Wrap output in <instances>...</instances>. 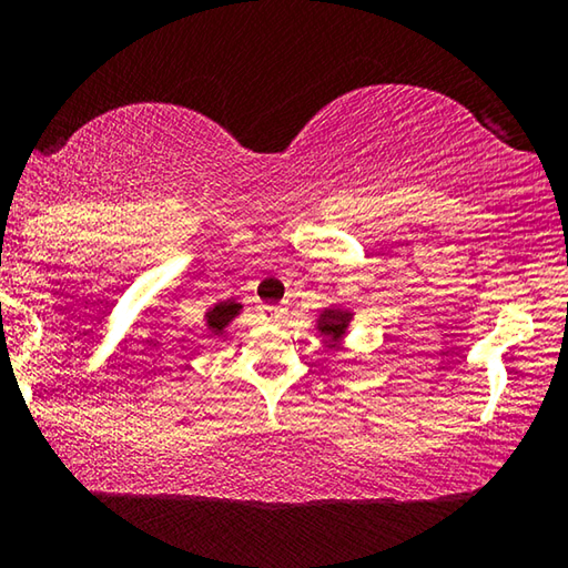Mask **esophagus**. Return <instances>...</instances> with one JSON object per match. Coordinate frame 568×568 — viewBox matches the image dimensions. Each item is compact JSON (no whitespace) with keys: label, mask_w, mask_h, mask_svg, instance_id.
Masks as SVG:
<instances>
[{"label":"esophagus","mask_w":568,"mask_h":568,"mask_svg":"<svg viewBox=\"0 0 568 568\" xmlns=\"http://www.w3.org/2000/svg\"><path fill=\"white\" fill-rule=\"evenodd\" d=\"M263 313H265L267 321H275V323H277V321H283L285 307H283V305H265Z\"/></svg>","instance_id":"1"}]
</instances>
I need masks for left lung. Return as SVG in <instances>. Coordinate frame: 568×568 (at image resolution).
<instances>
[{
	"mask_svg": "<svg viewBox=\"0 0 568 568\" xmlns=\"http://www.w3.org/2000/svg\"><path fill=\"white\" fill-rule=\"evenodd\" d=\"M348 321H351V313L348 311H325L321 315V323H318V331L321 333H328L333 341H338L343 331L348 328Z\"/></svg>",
	"mask_w": 568,
	"mask_h": 568,
	"instance_id": "left-lung-1",
	"label": "left lung"
}]
</instances>
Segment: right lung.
I'll return each mask as SVG.
<instances>
[{"instance_id": "1", "label": "right lung", "mask_w": 568, "mask_h": 568, "mask_svg": "<svg viewBox=\"0 0 568 568\" xmlns=\"http://www.w3.org/2000/svg\"><path fill=\"white\" fill-rule=\"evenodd\" d=\"M237 311H240V305L233 303V301L215 305L213 311H210V315H207L210 328H213V331H223L225 325L230 323V318H233V315H237Z\"/></svg>"}]
</instances>
